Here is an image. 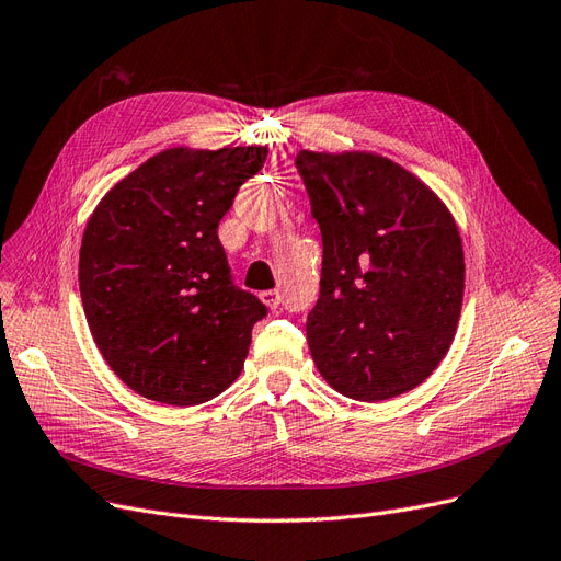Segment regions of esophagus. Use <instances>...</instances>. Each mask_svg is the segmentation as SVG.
Returning <instances> with one entry per match:
<instances>
[{
  "instance_id": "esophagus-1",
  "label": "esophagus",
  "mask_w": 561,
  "mask_h": 561,
  "mask_svg": "<svg viewBox=\"0 0 561 561\" xmlns=\"http://www.w3.org/2000/svg\"><path fill=\"white\" fill-rule=\"evenodd\" d=\"M260 299L266 304L268 309H278L280 307V293L278 290H266L260 295Z\"/></svg>"
}]
</instances>
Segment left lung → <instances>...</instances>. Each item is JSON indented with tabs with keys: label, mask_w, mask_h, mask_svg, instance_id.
Instances as JSON below:
<instances>
[{
	"label": "left lung",
	"mask_w": 561,
	"mask_h": 561,
	"mask_svg": "<svg viewBox=\"0 0 561 561\" xmlns=\"http://www.w3.org/2000/svg\"><path fill=\"white\" fill-rule=\"evenodd\" d=\"M297 171L322 236L313 363L336 393L381 402L426 381L463 304V245L431 186L371 151L301 149Z\"/></svg>",
	"instance_id": "left-lung-1"
}]
</instances>
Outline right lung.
<instances>
[{
    "label": "right lung",
    "mask_w": 561,
    "mask_h": 561,
    "mask_svg": "<svg viewBox=\"0 0 561 561\" xmlns=\"http://www.w3.org/2000/svg\"><path fill=\"white\" fill-rule=\"evenodd\" d=\"M266 147H173L116 182L89 217L79 290L98 351L135 393L208 402L239 379L266 307L239 290L219 219Z\"/></svg>",
    "instance_id": "add662e5"
}]
</instances>
